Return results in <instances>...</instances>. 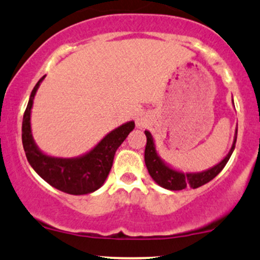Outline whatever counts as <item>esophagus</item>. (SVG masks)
I'll return each instance as SVG.
<instances>
[{"label":"esophagus","mask_w":260,"mask_h":260,"mask_svg":"<svg viewBox=\"0 0 260 260\" xmlns=\"http://www.w3.org/2000/svg\"><path fill=\"white\" fill-rule=\"evenodd\" d=\"M136 125L138 127H144L146 125V119L142 115H139L138 119H136Z\"/></svg>","instance_id":"obj_1"}]
</instances>
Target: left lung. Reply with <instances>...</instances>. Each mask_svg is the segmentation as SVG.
Instances as JSON below:
<instances>
[{"label":"left lung","instance_id":"obj_1","mask_svg":"<svg viewBox=\"0 0 260 260\" xmlns=\"http://www.w3.org/2000/svg\"><path fill=\"white\" fill-rule=\"evenodd\" d=\"M145 135L147 138V144H146L145 147V163L148 173H150L151 178H152L157 184L162 186V188L168 189V190H182V189H185L186 186H190V188L195 189L206 184L211 179H214L222 171L226 163L229 162L230 157H231L233 150H235L236 141H237V129H236L233 144L231 148H230L229 153L226 154V157H224L222 161L218 162L214 167L206 169V171L185 172L184 173V172L178 171V169L171 167L168 163H166L158 156L156 150V145H154L153 136L151 135L150 131L145 130Z\"/></svg>","mask_w":260,"mask_h":260}]
</instances>
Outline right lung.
Returning <instances> with one entry per match:
<instances>
[{
    "label": "right lung",
    "mask_w": 260,
    "mask_h": 260,
    "mask_svg": "<svg viewBox=\"0 0 260 260\" xmlns=\"http://www.w3.org/2000/svg\"><path fill=\"white\" fill-rule=\"evenodd\" d=\"M44 78L45 76L38 81L31 91L27 109L23 115L22 142L29 165L46 183L63 193L72 195L93 193L106 182L116 150L134 130L135 122L127 121L112 130L91 151L78 157L62 158L49 156L38 147L30 125L33 101Z\"/></svg>",
    "instance_id": "right-lung-1"
}]
</instances>
